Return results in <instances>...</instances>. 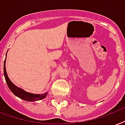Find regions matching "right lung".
Wrapping results in <instances>:
<instances>
[{"label":"right lung","mask_w":125,"mask_h":125,"mask_svg":"<svg viewBox=\"0 0 125 125\" xmlns=\"http://www.w3.org/2000/svg\"><path fill=\"white\" fill-rule=\"evenodd\" d=\"M5 63H6V58H5L4 62V77L6 79L7 85L10 89V91L16 97L22 99L23 100L26 101H36L43 99L46 97L48 94V92H46V93H44V94H33V93L25 91L24 89L19 88L17 86H16L14 84L12 83V82L10 80L9 77H8V75H7V73H6Z\"/></svg>","instance_id":"1"}]
</instances>
